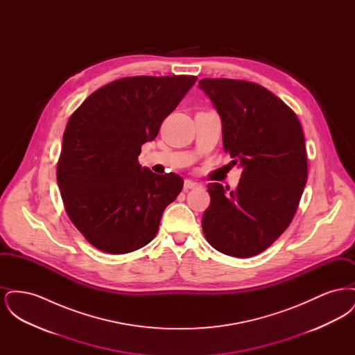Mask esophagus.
I'll return each mask as SVG.
<instances>
[{"label": "esophagus", "instance_id": "esophagus-1", "mask_svg": "<svg viewBox=\"0 0 355 355\" xmlns=\"http://www.w3.org/2000/svg\"><path fill=\"white\" fill-rule=\"evenodd\" d=\"M202 184L197 182V181H193V180H186L185 184H184V189L185 190H190V189H201Z\"/></svg>", "mask_w": 355, "mask_h": 355}]
</instances>
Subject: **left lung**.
<instances>
[{
  "label": "left lung",
  "mask_w": 355,
  "mask_h": 355,
  "mask_svg": "<svg viewBox=\"0 0 355 355\" xmlns=\"http://www.w3.org/2000/svg\"><path fill=\"white\" fill-rule=\"evenodd\" d=\"M198 87L220 114L225 152L239 164L236 190L209 184L203 234L220 253L266 250L293 220L307 181L304 135L295 113L261 85L203 78Z\"/></svg>",
  "instance_id": "8db88e82"
}]
</instances>
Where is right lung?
Wrapping results in <instances>:
<instances>
[{
  "label": "right lung",
  "mask_w": 355,
  "mask_h": 355,
  "mask_svg": "<svg viewBox=\"0 0 355 355\" xmlns=\"http://www.w3.org/2000/svg\"><path fill=\"white\" fill-rule=\"evenodd\" d=\"M196 81V76L122 78L92 93L71 114L57 181L69 218L94 248L130 253L157 234L184 180L142 168L138 155Z\"/></svg>",
  "instance_id": "add662e5"
}]
</instances>
